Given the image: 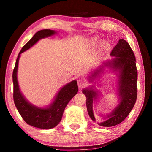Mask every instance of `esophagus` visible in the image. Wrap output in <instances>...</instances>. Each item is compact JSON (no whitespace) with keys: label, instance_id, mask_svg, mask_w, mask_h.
Listing matches in <instances>:
<instances>
[{"label":"esophagus","instance_id":"obj_1","mask_svg":"<svg viewBox=\"0 0 152 152\" xmlns=\"http://www.w3.org/2000/svg\"><path fill=\"white\" fill-rule=\"evenodd\" d=\"M77 84H78V87L80 88H84V87H85L86 86L87 84V82L86 81L84 80V79H80L77 81Z\"/></svg>","mask_w":152,"mask_h":152}]
</instances>
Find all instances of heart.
Returning <instances> with one entry per match:
<instances>
[{"label": "heart", "mask_w": 152, "mask_h": 152, "mask_svg": "<svg viewBox=\"0 0 152 152\" xmlns=\"http://www.w3.org/2000/svg\"><path fill=\"white\" fill-rule=\"evenodd\" d=\"M99 39H97V38H93L92 40H91V43H93V44H94V45H96V44H97V43H99ZM102 45H103V46L104 47H107L108 45H109V43H108L107 42H103L102 43Z\"/></svg>", "instance_id": "heart-1"}]
</instances>
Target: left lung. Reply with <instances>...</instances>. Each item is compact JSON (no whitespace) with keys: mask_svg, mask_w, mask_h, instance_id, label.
Wrapping results in <instances>:
<instances>
[{"mask_svg":"<svg viewBox=\"0 0 152 152\" xmlns=\"http://www.w3.org/2000/svg\"><path fill=\"white\" fill-rule=\"evenodd\" d=\"M111 55L113 59L104 61L102 65L91 72L88 80L93 82L95 78L103 71L104 68H110L114 71H118V96L120 102L111 113L104 116V121L98 122L102 126H113L122 122L132 111L137 99V77L136 57L130 45L124 39H120L117 45L112 50ZM95 86L84 88L82 93L86 97V107L90 118L95 122L93 111V104L98 96V92Z\"/></svg>","mask_w":152,"mask_h":152,"instance_id":"8db88e82","label":"left lung"}]
</instances>
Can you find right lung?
Masks as SVG:
<instances>
[{"instance_id": "1", "label": "right lung", "mask_w": 152, "mask_h": 152, "mask_svg": "<svg viewBox=\"0 0 152 152\" xmlns=\"http://www.w3.org/2000/svg\"><path fill=\"white\" fill-rule=\"evenodd\" d=\"M55 31L51 30H42L39 31L32 39L22 48L18 54L16 64L12 74L14 84V102L15 106L26 123L34 127L48 129L54 128L61 121L64 109L70 99L78 92L77 81L73 80L66 84L60 89L55 97V99L49 106L41 108L30 104L20 92L17 80L18 60L20 54L30 49L41 39L53 36L56 34Z\"/></svg>"}]
</instances>
